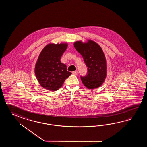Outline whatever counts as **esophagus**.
Returning a JSON list of instances; mask_svg holds the SVG:
<instances>
[{
    "mask_svg": "<svg viewBox=\"0 0 147 147\" xmlns=\"http://www.w3.org/2000/svg\"><path fill=\"white\" fill-rule=\"evenodd\" d=\"M77 71H72V74H73V75H77Z\"/></svg>",
    "mask_w": 147,
    "mask_h": 147,
    "instance_id": "1",
    "label": "esophagus"
}]
</instances>
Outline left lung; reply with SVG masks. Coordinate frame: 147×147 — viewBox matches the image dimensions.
Masks as SVG:
<instances>
[{
	"label": "left lung",
	"mask_w": 147,
	"mask_h": 147,
	"mask_svg": "<svg viewBox=\"0 0 147 147\" xmlns=\"http://www.w3.org/2000/svg\"><path fill=\"white\" fill-rule=\"evenodd\" d=\"M74 47L81 54L88 68L87 75L80 76L83 84L89 89L100 87L107 75L106 60L101 48L92 40L84 44L76 41Z\"/></svg>",
	"instance_id": "8db88e82"
}]
</instances>
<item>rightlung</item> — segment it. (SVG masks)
<instances>
[{
	"instance_id": "obj_1",
	"label": "right lung",
	"mask_w": 147,
	"mask_h": 147,
	"mask_svg": "<svg viewBox=\"0 0 147 147\" xmlns=\"http://www.w3.org/2000/svg\"><path fill=\"white\" fill-rule=\"evenodd\" d=\"M67 44H48L41 51L35 66V75L42 87L51 91L57 90L71 75L60 61Z\"/></svg>"
}]
</instances>
